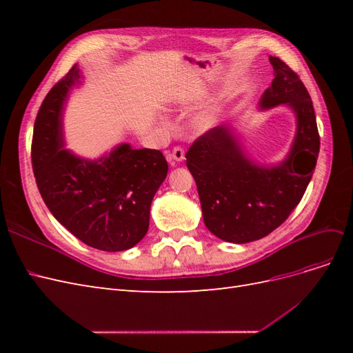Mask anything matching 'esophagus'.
Returning a JSON list of instances; mask_svg holds the SVG:
<instances>
[{"mask_svg":"<svg viewBox=\"0 0 353 353\" xmlns=\"http://www.w3.org/2000/svg\"><path fill=\"white\" fill-rule=\"evenodd\" d=\"M166 159L169 160V162H183V160L185 159V153L181 147H175L172 152L168 153Z\"/></svg>","mask_w":353,"mask_h":353,"instance_id":"obj_1","label":"esophagus"}]
</instances>
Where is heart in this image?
Listing matches in <instances>:
<instances>
[{
    "label": "heart",
    "mask_w": 353,
    "mask_h": 353,
    "mask_svg": "<svg viewBox=\"0 0 353 353\" xmlns=\"http://www.w3.org/2000/svg\"><path fill=\"white\" fill-rule=\"evenodd\" d=\"M222 108L218 104L209 105L205 110H201L193 121V126L199 132H208L212 128H215L221 119Z\"/></svg>",
    "instance_id": "b5f03b06"
}]
</instances>
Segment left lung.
Returning a JSON list of instances; mask_svg holds the SVG:
<instances>
[{
	"label": "left lung",
	"instance_id": "8db88e82",
	"mask_svg": "<svg viewBox=\"0 0 353 353\" xmlns=\"http://www.w3.org/2000/svg\"><path fill=\"white\" fill-rule=\"evenodd\" d=\"M274 79L259 101L261 110L285 104L296 117V134L279 165L256 163L230 125L199 137L185 154L206 228L223 241L249 243L268 236L302 200L319 153V134L311 95L279 57H270Z\"/></svg>",
	"mask_w": 353,
	"mask_h": 353
}]
</instances>
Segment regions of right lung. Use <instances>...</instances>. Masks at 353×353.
<instances>
[{"label":"right lung","instance_id":"obj_1","mask_svg":"<svg viewBox=\"0 0 353 353\" xmlns=\"http://www.w3.org/2000/svg\"><path fill=\"white\" fill-rule=\"evenodd\" d=\"M81 79L74 65L41 104L32 138L37 185L52 216L82 243L104 252L128 250L145 236L168 162L160 150L126 143L94 160L65 148L63 109Z\"/></svg>","mask_w":353,"mask_h":353}]
</instances>
